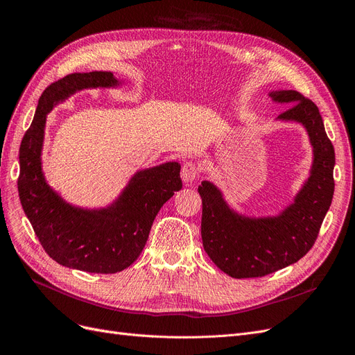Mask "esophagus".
Listing matches in <instances>:
<instances>
[{
  "label": "esophagus",
  "instance_id": "34e87169",
  "mask_svg": "<svg viewBox=\"0 0 355 355\" xmlns=\"http://www.w3.org/2000/svg\"><path fill=\"white\" fill-rule=\"evenodd\" d=\"M198 174V168L194 162H185L182 165V170H181V178L185 184H191Z\"/></svg>",
  "mask_w": 355,
  "mask_h": 355
}]
</instances>
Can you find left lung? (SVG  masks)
<instances>
[{
	"mask_svg": "<svg viewBox=\"0 0 355 355\" xmlns=\"http://www.w3.org/2000/svg\"><path fill=\"white\" fill-rule=\"evenodd\" d=\"M269 96L276 103L292 105L277 121L305 128L313 159L302 189L276 216L240 214L213 182H201L204 250L220 270L236 279L262 277L304 257L318 237L334 196L335 153L318 107L296 90H273Z\"/></svg>",
	"mask_w": 355,
	"mask_h": 355,
	"instance_id": "1",
	"label": "left lung"
}]
</instances>
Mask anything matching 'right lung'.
<instances>
[{
    "label": "right lung",
    "instance_id": "right-lung-1",
    "mask_svg": "<svg viewBox=\"0 0 355 355\" xmlns=\"http://www.w3.org/2000/svg\"><path fill=\"white\" fill-rule=\"evenodd\" d=\"M121 85L112 71L71 73L51 83L21 141L18 196L23 210L46 253L70 269L116 273L132 265L164 202L182 187L175 161L135 173L119 197L102 209L73 206L46 181L42 151L50 110L76 92Z\"/></svg>",
    "mask_w": 355,
    "mask_h": 355
}]
</instances>
